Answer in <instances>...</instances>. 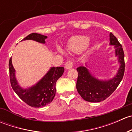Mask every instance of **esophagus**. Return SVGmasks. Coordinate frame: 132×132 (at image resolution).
Here are the masks:
<instances>
[{"label": "esophagus", "mask_w": 132, "mask_h": 132, "mask_svg": "<svg viewBox=\"0 0 132 132\" xmlns=\"http://www.w3.org/2000/svg\"><path fill=\"white\" fill-rule=\"evenodd\" d=\"M73 61H67V62H66V64H65V68H66V69H67V70H69V69L73 67Z\"/></svg>", "instance_id": "obj_1"}]
</instances>
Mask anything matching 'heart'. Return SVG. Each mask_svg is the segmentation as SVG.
I'll return each mask as SVG.
<instances>
[{
    "instance_id": "1",
    "label": "heart",
    "mask_w": 132,
    "mask_h": 132,
    "mask_svg": "<svg viewBox=\"0 0 132 132\" xmlns=\"http://www.w3.org/2000/svg\"><path fill=\"white\" fill-rule=\"evenodd\" d=\"M89 41V38L84 36H76L71 37L66 43V48L71 52H81L87 47Z\"/></svg>"
}]
</instances>
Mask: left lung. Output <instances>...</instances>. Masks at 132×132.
Segmentation results:
<instances>
[{
    "mask_svg": "<svg viewBox=\"0 0 132 132\" xmlns=\"http://www.w3.org/2000/svg\"><path fill=\"white\" fill-rule=\"evenodd\" d=\"M110 45H114L115 55L118 59L119 68L118 73L109 80L96 78L84 66L77 68L78 78L76 87L78 93L84 100L89 102H100L105 100L113 93L123 79L125 73V54L122 45L112 33H110Z\"/></svg>",
    "mask_w": 132,
    "mask_h": 132,
    "instance_id": "8db88e82",
    "label": "left lung"
}]
</instances>
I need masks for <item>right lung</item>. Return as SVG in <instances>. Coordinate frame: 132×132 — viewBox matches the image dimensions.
Masks as SVG:
<instances>
[{
	"instance_id": "obj_1",
	"label": "right lung",
	"mask_w": 132,
	"mask_h": 132,
	"mask_svg": "<svg viewBox=\"0 0 132 132\" xmlns=\"http://www.w3.org/2000/svg\"><path fill=\"white\" fill-rule=\"evenodd\" d=\"M46 36L38 33H32L23 38L22 41L33 40L45 44ZM9 77L11 85L15 92L25 103L32 107H42L51 103L55 95V84L57 80L62 75L64 68L63 67H52L46 75L35 85L23 89L20 86L15 76V70L12 64L11 57L9 62Z\"/></svg>"
}]
</instances>
